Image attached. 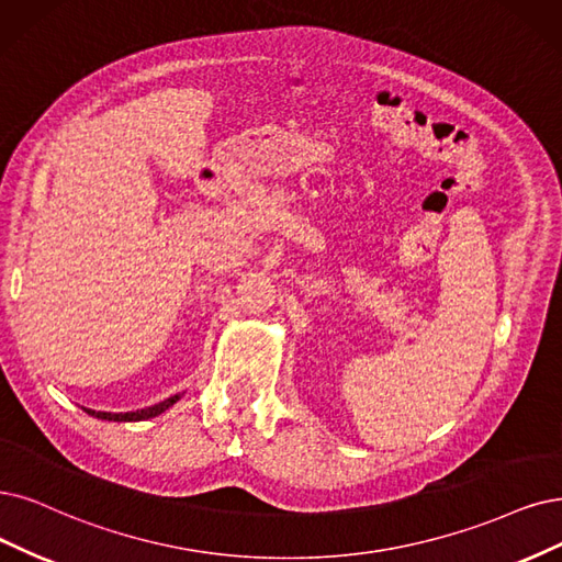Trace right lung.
I'll use <instances>...</instances> for the list:
<instances>
[{"label": "right lung", "mask_w": 562, "mask_h": 562, "mask_svg": "<svg viewBox=\"0 0 562 562\" xmlns=\"http://www.w3.org/2000/svg\"><path fill=\"white\" fill-rule=\"evenodd\" d=\"M178 398L180 396H171V398H166V401H161L153 407L136 409V412H97V409H88V407H82V409H86L90 417H97V419H103V422H143V419H153V417H157V414L166 412L171 405H176Z\"/></svg>", "instance_id": "right-lung-1"}]
</instances>
